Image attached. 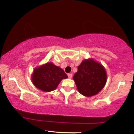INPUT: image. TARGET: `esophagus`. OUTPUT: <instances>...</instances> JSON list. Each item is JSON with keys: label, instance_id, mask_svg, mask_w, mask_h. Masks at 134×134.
Segmentation results:
<instances>
[{"label": "esophagus", "instance_id": "1", "mask_svg": "<svg viewBox=\"0 0 134 134\" xmlns=\"http://www.w3.org/2000/svg\"><path fill=\"white\" fill-rule=\"evenodd\" d=\"M68 77H69V79H71V78H72V74H71V73H69V74H68Z\"/></svg>", "mask_w": 134, "mask_h": 134}]
</instances>
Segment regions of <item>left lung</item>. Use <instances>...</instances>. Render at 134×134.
Listing matches in <instances>:
<instances>
[{
    "label": "left lung",
    "mask_w": 134,
    "mask_h": 134,
    "mask_svg": "<svg viewBox=\"0 0 134 134\" xmlns=\"http://www.w3.org/2000/svg\"><path fill=\"white\" fill-rule=\"evenodd\" d=\"M73 79L80 94L92 96L103 88L107 80L105 69L92 59L83 61L77 68Z\"/></svg>",
    "instance_id": "obj_1"
}]
</instances>
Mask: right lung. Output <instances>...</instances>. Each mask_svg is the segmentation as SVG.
Wrapping results in <instances>:
<instances>
[{
  "label": "right lung",
  "instance_id": "obj_1",
  "mask_svg": "<svg viewBox=\"0 0 134 134\" xmlns=\"http://www.w3.org/2000/svg\"><path fill=\"white\" fill-rule=\"evenodd\" d=\"M67 77L66 74L60 67L52 63H47L35 69L32 82L38 89L48 92L54 90L60 81Z\"/></svg>",
  "mask_w": 134,
  "mask_h": 134
}]
</instances>
